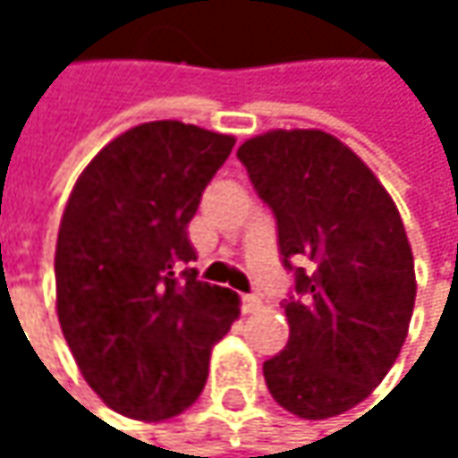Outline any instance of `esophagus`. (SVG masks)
<instances>
[{
	"mask_svg": "<svg viewBox=\"0 0 458 458\" xmlns=\"http://www.w3.org/2000/svg\"><path fill=\"white\" fill-rule=\"evenodd\" d=\"M241 308H243V313H254V310L262 308V300H259L257 294H246V297L241 300Z\"/></svg>",
	"mask_w": 458,
	"mask_h": 458,
	"instance_id": "34e87169",
	"label": "esophagus"
}]
</instances>
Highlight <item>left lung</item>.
I'll return each instance as SVG.
<instances>
[{"label":"left lung","mask_w":458,"mask_h":458,"mask_svg":"<svg viewBox=\"0 0 458 458\" xmlns=\"http://www.w3.org/2000/svg\"><path fill=\"white\" fill-rule=\"evenodd\" d=\"M238 158L273 209L284 265L294 270L286 350L262 366L267 390L300 419L350 411L393 369L411 323L416 276L398 207L320 130L257 135Z\"/></svg>","instance_id":"obj_1"}]
</instances>
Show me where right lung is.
Returning <instances> with one entry per match:
<instances>
[{"label": "right lung", "mask_w": 458, "mask_h": 458, "mask_svg": "<svg viewBox=\"0 0 458 458\" xmlns=\"http://www.w3.org/2000/svg\"><path fill=\"white\" fill-rule=\"evenodd\" d=\"M235 138L148 122L79 174L57 249V320L87 385L114 411L158 421L196 403L238 294L196 278L188 241L201 193Z\"/></svg>", "instance_id": "right-lung-1"}]
</instances>
